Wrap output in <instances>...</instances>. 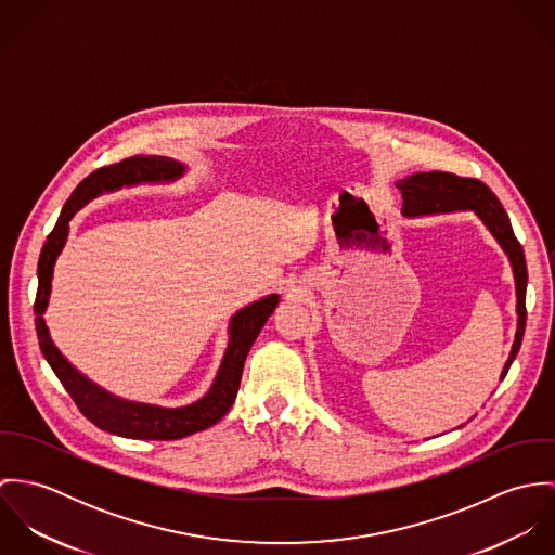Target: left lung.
<instances>
[{
    "label": "left lung",
    "instance_id": "obj_1",
    "mask_svg": "<svg viewBox=\"0 0 555 555\" xmlns=\"http://www.w3.org/2000/svg\"><path fill=\"white\" fill-rule=\"evenodd\" d=\"M403 196V214L414 218L423 214H447L455 209H475L480 220L487 224V229L493 233V237L500 241L504 251L511 258L515 282H517V314L519 326L515 335V344L511 350V357L504 365L502 378L506 376L513 359L519 352L524 331H526V286H528V267L524 247L515 237L511 220L498 201V196L475 177H460L444 170H429V172H416L408 179H401L397 183Z\"/></svg>",
    "mask_w": 555,
    "mask_h": 555
}]
</instances>
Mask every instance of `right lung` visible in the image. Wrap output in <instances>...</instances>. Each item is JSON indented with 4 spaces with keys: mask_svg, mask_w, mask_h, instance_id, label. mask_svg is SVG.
I'll list each match as a JSON object with an SVG mask.
<instances>
[{
    "mask_svg": "<svg viewBox=\"0 0 555 555\" xmlns=\"http://www.w3.org/2000/svg\"><path fill=\"white\" fill-rule=\"evenodd\" d=\"M181 172L183 166L179 162L162 156H132L93 170L89 177L80 181L73 196L66 201L62 216L51 235L44 241L38 260V293L34 314L36 333L44 359L49 361L51 370L55 372L68 396L73 397L77 408L95 427L134 440H179L216 425L231 410L237 397L245 357L254 339L258 337L260 328L278 306V295H271L235 314L231 322V344L211 391L201 401L177 410H166L147 403H132L104 393L87 378H82L53 346L42 314L49 304L53 264L60 249L64 247V241L68 237V222L73 220V216L102 190H115L139 181H166L179 177Z\"/></svg>",
    "mask_w": 555,
    "mask_h": 555,
    "instance_id": "1",
    "label": "right lung"
}]
</instances>
